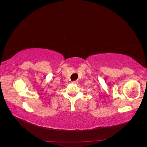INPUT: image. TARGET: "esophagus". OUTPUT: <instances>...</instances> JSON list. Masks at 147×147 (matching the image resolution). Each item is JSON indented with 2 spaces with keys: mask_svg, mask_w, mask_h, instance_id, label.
Segmentation results:
<instances>
[{
  "mask_svg": "<svg viewBox=\"0 0 147 147\" xmlns=\"http://www.w3.org/2000/svg\"><path fill=\"white\" fill-rule=\"evenodd\" d=\"M72 83H74V84H77V83H78V82H77V81H74V82H72Z\"/></svg>",
  "mask_w": 147,
  "mask_h": 147,
  "instance_id": "esophagus-1",
  "label": "esophagus"
}]
</instances>
